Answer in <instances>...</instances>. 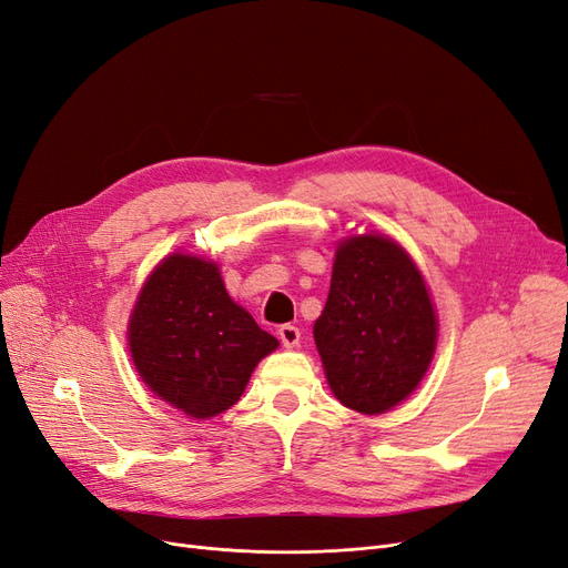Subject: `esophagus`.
<instances>
[{
  "instance_id": "1",
  "label": "esophagus",
  "mask_w": 568,
  "mask_h": 568,
  "mask_svg": "<svg viewBox=\"0 0 568 568\" xmlns=\"http://www.w3.org/2000/svg\"><path fill=\"white\" fill-rule=\"evenodd\" d=\"M278 338H281L285 348H294V345H297L300 338H302V332L294 325H281L278 327Z\"/></svg>"
}]
</instances>
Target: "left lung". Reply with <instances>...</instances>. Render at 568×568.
<instances>
[{"label":"left lung","instance_id":"1","mask_svg":"<svg viewBox=\"0 0 568 568\" xmlns=\"http://www.w3.org/2000/svg\"><path fill=\"white\" fill-rule=\"evenodd\" d=\"M334 397L376 415L404 402L436 348V315L420 271L385 236L345 239L313 327Z\"/></svg>","mask_w":568,"mask_h":568}]
</instances>
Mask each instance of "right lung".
<instances>
[{
	"mask_svg": "<svg viewBox=\"0 0 568 568\" xmlns=\"http://www.w3.org/2000/svg\"><path fill=\"white\" fill-rule=\"evenodd\" d=\"M278 348L236 306L213 262L171 255L145 281L130 353L143 383L190 417H213L239 402L257 362Z\"/></svg>",
	"mask_w": 568,
	"mask_h": 568,
	"instance_id": "right-lung-1",
	"label": "right lung"
}]
</instances>
